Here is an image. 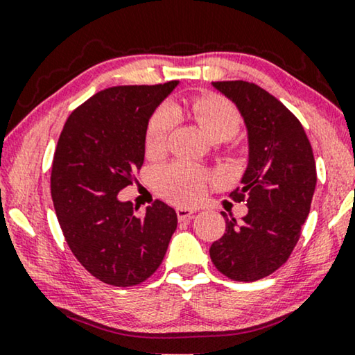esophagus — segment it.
Instances as JSON below:
<instances>
[{
    "instance_id": "esophagus-1",
    "label": "esophagus",
    "mask_w": 355,
    "mask_h": 355,
    "mask_svg": "<svg viewBox=\"0 0 355 355\" xmlns=\"http://www.w3.org/2000/svg\"><path fill=\"white\" fill-rule=\"evenodd\" d=\"M176 213H178V220L179 221H189V220H192V218H193V211L191 210V208L179 207Z\"/></svg>"
}]
</instances>
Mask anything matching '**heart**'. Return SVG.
I'll return each instance as SVG.
<instances>
[{"label": "heart", "instance_id": "obj_1", "mask_svg": "<svg viewBox=\"0 0 355 355\" xmlns=\"http://www.w3.org/2000/svg\"><path fill=\"white\" fill-rule=\"evenodd\" d=\"M182 108L213 140L231 139L242 125L241 111L225 96L200 95L184 101ZM173 121L174 113L166 105L159 106L150 116L144 137L145 153L148 157H159L164 152ZM208 182V171L184 159L169 163L157 173V186L162 196L181 205L197 202L205 192Z\"/></svg>", "mask_w": 355, "mask_h": 355}]
</instances>
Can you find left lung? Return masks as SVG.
Listing matches in <instances>:
<instances>
[{"mask_svg": "<svg viewBox=\"0 0 355 355\" xmlns=\"http://www.w3.org/2000/svg\"><path fill=\"white\" fill-rule=\"evenodd\" d=\"M232 100L249 130V166L231 192L249 211L226 220L223 237L210 247L216 270L234 281H257L288 261L307 220L317 186L312 145L300 121L254 82H213Z\"/></svg>", "mask_w": 355, "mask_h": 355, "instance_id": "1", "label": "left lung"}]
</instances>
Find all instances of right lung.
Instances as JSON below:
<instances>
[{"label": "right lung", "instance_id": "1", "mask_svg": "<svg viewBox=\"0 0 355 355\" xmlns=\"http://www.w3.org/2000/svg\"><path fill=\"white\" fill-rule=\"evenodd\" d=\"M178 85H118L90 96L61 130L51 164V198L79 263L106 284L148 279L166 254L178 215L155 200L142 215L119 191L137 181L150 116Z\"/></svg>", "mask_w": 355, "mask_h": 355}]
</instances>
